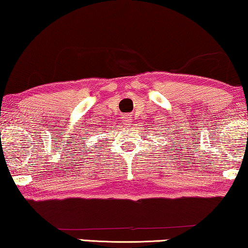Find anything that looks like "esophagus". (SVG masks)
<instances>
[{
    "label": "esophagus",
    "mask_w": 248,
    "mask_h": 248,
    "mask_svg": "<svg viewBox=\"0 0 248 248\" xmlns=\"http://www.w3.org/2000/svg\"><path fill=\"white\" fill-rule=\"evenodd\" d=\"M125 120H130V117H129V116H125Z\"/></svg>",
    "instance_id": "1"
}]
</instances>
